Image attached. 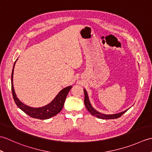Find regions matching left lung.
I'll return each mask as SVG.
<instances>
[{
	"label": "left lung",
	"instance_id": "8db88e82",
	"mask_svg": "<svg viewBox=\"0 0 152 152\" xmlns=\"http://www.w3.org/2000/svg\"><path fill=\"white\" fill-rule=\"evenodd\" d=\"M83 91H84V104L86 107L87 108V110L91 113V114L95 116V117L100 118V119H116V118H118L119 117H121V116L124 114L125 112H126L127 111V110H125L124 112H121L120 113H118V114H101V113L99 112L98 111H96V110H95L94 108H93V106H91V103L89 102V97H88V93H87L86 90L84 89H83Z\"/></svg>",
	"mask_w": 152,
	"mask_h": 152
}]
</instances>
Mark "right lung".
Segmentation results:
<instances>
[{
    "label": "right lung",
    "mask_w": 152,
    "mask_h": 152,
    "mask_svg": "<svg viewBox=\"0 0 152 152\" xmlns=\"http://www.w3.org/2000/svg\"><path fill=\"white\" fill-rule=\"evenodd\" d=\"M17 61V60H16ZM15 61V62H16ZM15 62L14 63V67L12 69V76H11V83H12V91L13 98L18 107L20 108L21 110L23 111L25 114H27L30 117L33 118H37L39 119H47L51 117H53L56 115L61 111L63 109V105L66 96L69 93L70 89L72 88V86H69L66 88L63 89L61 91L58 93L57 95L55 97L49 104L39 108H33L30 106L24 104L18 99L17 96L15 95L14 91V86H13V75H14V69L15 66Z\"/></svg>",
    "instance_id": "right-lung-1"
}]
</instances>
